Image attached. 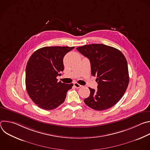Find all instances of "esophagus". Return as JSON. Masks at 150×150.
Wrapping results in <instances>:
<instances>
[{
  "mask_svg": "<svg viewBox=\"0 0 150 150\" xmlns=\"http://www.w3.org/2000/svg\"><path fill=\"white\" fill-rule=\"evenodd\" d=\"M74 87H75L76 88H81V87H82L81 85H80V84H79V83H76V82L74 83Z\"/></svg>",
  "mask_w": 150,
  "mask_h": 150,
  "instance_id": "esophagus-1",
  "label": "esophagus"
}]
</instances>
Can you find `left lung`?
Returning <instances> with one entry per match:
<instances>
[{"label":"left lung","instance_id":"8db88e82","mask_svg":"<svg viewBox=\"0 0 150 150\" xmlns=\"http://www.w3.org/2000/svg\"><path fill=\"white\" fill-rule=\"evenodd\" d=\"M76 50L89 59L91 75L97 76V90L89 88L90 94L84 103L96 110H104L122 97L129 83L126 59L118 49L103 44L78 47Z\"/></svg>","mask_w":150,"mask_h":150}]
</instances>
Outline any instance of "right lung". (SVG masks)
Wrapping results in <instances>:
<instances>
[{"label":"right lung","instance_id":"1","mask_svg":"<svg viewBox=\"0 0 150 150\" xmlns=\"http://www.w3.org/2000/svg\"><path fill=\"white\" fill-rule=\"evenodd\" d=\"M74 48L45 47L34 52L30 57L25 71L26 90L40 108L53 110L65 101L73 83L58 82L56 77L64 70V56Z\"/></svg>","mask_w":150,"mask_h":150}]
</instances>
